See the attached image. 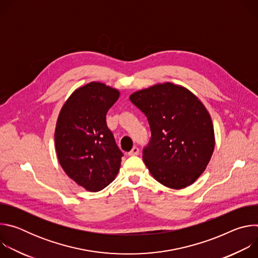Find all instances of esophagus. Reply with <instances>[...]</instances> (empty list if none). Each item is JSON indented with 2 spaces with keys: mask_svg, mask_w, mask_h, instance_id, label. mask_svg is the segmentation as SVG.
Instances as JSON below:
<instances>
[{
  "mask_svg": "<svg viewBox=\"0 0 258 258\" xmlns=\"http://www.w3.org/2000/svg\"><path fill=\"white\" fill-rule=\"evenodd\" d=\"M139 152H140V150H139V148L138 147H134V148L128 152V155H131V156H135V155H138L139 154Z\"/></svg>",
  "mask_w": 258,
  "mask_h": 258,
  "instance_id": "1",
  "label": "esophagus"
}]
</instances>
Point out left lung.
<instances>
[{
	"label": "left lung",
	"instance_id": "obj_1",
	"mask_svg": "<svg viewBox=\"0 0 258 258\" xmlns=\"http://www.w3.org/2000/svg\"><path fill=\"white\" fill-rule=\"evenodd\" d=\"M130 100L148 119L143 160L163 186L182 189L205 170L214 150L211 117L190 91L170 83L138 91Z\"/></svg>",
	"mask_w": 258,
	"mask_h": 258
}]
</instances>
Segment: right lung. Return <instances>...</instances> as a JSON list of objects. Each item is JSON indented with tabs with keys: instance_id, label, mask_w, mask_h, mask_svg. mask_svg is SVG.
Listing matches in <instances>:
<instances>
[{
	"instance_id": "add662e5",
	"label": "right lung",
	"mask_w": 258,
	"mask_h": 258,
	"mask_svg": "<svg viewBox=\"0 0 258 258\" xmlns=\"http://www.w3.org/2000/svg\"><path fill=\"white\" fill-rule=\"evenodd\" d=\"M119 92L92 82L72 93L63 105L55 131L60 165L78 185L91 192L103 190L120 167L123 153L106 123V114Z\"/></svg>"
}]
</instances>
